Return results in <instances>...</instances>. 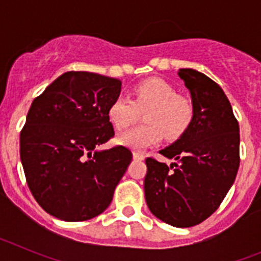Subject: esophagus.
<instances>
[{
	"instance_id": "34e87169",
	"label": "esophagus",
	"mask_w": 261,
	"mask_h": 261,
	"mask_svg": "<svg viewBox=\"0 0 261 261\" xmlns=\"http://www.w3.org/2000/svg\"><path fill=\"white\" fill-rule=\"evenodd\" d=\"M145 158V155L142 153H138V151H133V159L136 161H142Z\"/></svg>"
}]
</instances>
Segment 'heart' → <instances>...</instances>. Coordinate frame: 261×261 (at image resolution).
<instances>
[{
    "mask_svg": "<svg viewBox=\"0 0 261 261\" xmlns=\"http://www.w3.org/2000/svg\"><path fill=\"white\" fill-rule=\"evenodd\" d=\"M147 124L129 129L117 137V142L132 149H145L158 144L163 135L168 140L180 137L190 125L193 107L184 96L177 95L171 84L161 78H149L133 87V100L120 95L108 107V117L116 129L136 123L144 112Z\"/></svg>",
    "mask_w": 261,
    "mask_h": 261,
    "instance_id": "obj_1",
    "label": "heart"
}]
</instances>
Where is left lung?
<instances>
[{
	"label": "left lung",
	"instance_id": "8db88e82",
	"mask_svg": "<svg viewBox=\"0 0 261 261\" xmlns=\"http://www.w3.org/2000/svg\"><path fill=\"white\" fill-rule=\"evenodd\" d=\"M179 77L191 93L193 116L186 132L159 153L167 166L146 158L144 190L151 213L175 227L199 225L218 209L239 168V124L218 85L193 69Z\"/></svg>",
	"mask_w": 261,
	"mask_h": 261
}]
</instances>
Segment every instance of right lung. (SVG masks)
Here are the masks:
<instances>
[{"label": "right lung", "mask_w": 261, "mask_h": 261, "mask_svg": "<svg viewBox=\"0 0 261 261\" xmlns=\"http://www.w3.org/2000/svg\"><path fill=\"white\" fill-rule=\"evenodd\" d=\"M121 81L66 71L34 99L20 132V161L32 196L50 216L86 221L108 208L132 153L96 147L114 137L108 107Z\"/></svg>", "instance_id": "obj_1"}]
</instances>
